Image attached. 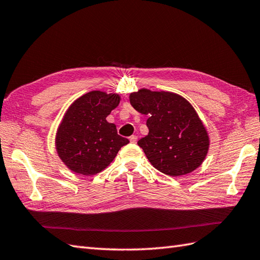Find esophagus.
I'll list each match as a JSON object with an SVG mask.
<instances>
[{"label": "esophagus", "mask_w": 260, "mask_h": 260, "mask_svg": "<svg viewBox=\"0 0 260 260\" xmlns=\"http://www.w3.org/2000/svg\"><path fill=\"white\" fill-rule=\"evenodd\" d=\"M129 141H131L132 144H136V143H137V136L132 135V136L129 137Z\"/></svg>", "instance_id": "obj_1"}]
</instances>
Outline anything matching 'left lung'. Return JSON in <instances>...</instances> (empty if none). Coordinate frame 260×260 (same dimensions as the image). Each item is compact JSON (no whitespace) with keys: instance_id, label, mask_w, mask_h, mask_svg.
<instances>
[{"instance_id":"8db88e82","label":"left lung","mask_w":260,"mask_h":260,"mask_svg":"<svg viewBox=\"0 0 260 260\" xmlns=\"http://www.w3.org/2000/svg\"><path fill=\"white\" fill-rule=\"evenodd\" d=\"M129 102L137 112L148 116V135L137 144L156 170L176 177L202 165L209 137L188 101L172 92L142 88L131 93Z\"/></svg>"}]
</instances>
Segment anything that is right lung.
Returning <instances> with one entry per match:
<instances>
[{
  "label": "right lung",
  "mask_w": 260,
  "mask_h": 260,
  "mask_svg": "<svg viewBox=\"0 0 260 260\" xmlns=\"http://www.w3.org/2000/svg\"><path fill=\"white\" fill-rule=\"evenodd\" d=\"M118 94L92 90L73 102L59 124L55 146L72 172L90 176L111 164L118 150L128 144L106 117L119 104Z\"/></svg>",
  "instance_id": "right-lung-1"
}]
</instances>
